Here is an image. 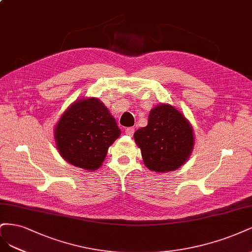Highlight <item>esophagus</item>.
<instances>
[{
  "label": "esophagus",
  "instance_id": "34e87169",
  "mask_svg": "<svg viewBox=\"0 0 252 252\" xmlns=\"http://www.w3.org/2000/svg\"><path fill=\"white\" fill-rule=\"evenodd\" d=\"M125 132H126V134L128 135V136H133V134H134V132H135V128H134L133 126L126 127V128L125 129Z\"/></svg>",
  "mask_w": 252,
  "mask_h": 252
}]
</instances>
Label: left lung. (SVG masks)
<instances>
[{
  "instance_id": "8db88e82",
  "label": "left lung",
  "mask_w": 252,
  "mask_h": 252,
  "mask_svg": "<svg viewBox=\"0 0 252 252\" xmlns=\"http://www.w3.org/2000/svg\"><path fill=\"white\" fill-rule=\"evenodd\" d=\"M134 139L145 166L153 172H172L182 166L194 144L190 124L173 105L160 103L150 112L148 126L137 129Z\"/></svg>"
}]
</instances>
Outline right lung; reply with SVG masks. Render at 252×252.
<instances>
[{
  "label": "right lung",
  "mask_w": 252,
  "mask_h": 252,
  "mask_svg": "<svg viewBox=\"0 0 252 252\" xmlns=\"http://www.w3.org/2000/svg\"><path fill=\"white\" fill-rule=\"evenodd\" d=\"M120 134L108 108L94 97L72 103L54 128L61 156L72 165L86 170L101 166L110 145Z\"/></svg>",
  "instance_id": "obj_1"
}]
</instances>
